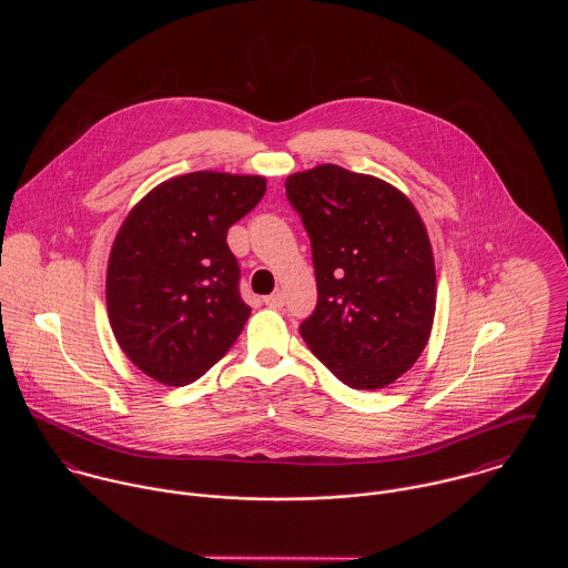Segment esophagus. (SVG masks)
<instances>
[{
  "label": "esophagus",
  "mask_w": 568,
  "mask_h": 568,
  "mask_svg": "<svg viewBox=\"0 0 568 568\" xmlns=\"http://www.w3.org/2000/svg\"><path fill=\"white\" fill-rule=\"evenodd\" d=\"M264 304H266L268 308H282V306H284V293H282V291H275L273 295L264 297Z\"/></svg>",
  "instance_id": "esophagus-1"
}]
</instances>
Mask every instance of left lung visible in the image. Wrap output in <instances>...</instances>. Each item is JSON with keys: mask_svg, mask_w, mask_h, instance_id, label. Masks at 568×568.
I'll list each match as a JSON object with an SVG mask.
<instances>
[{"mask_svg": "<svg viewBox=\"0 0 568 568\" xmlns=\"http://www.w3.org/2000/svg\"><path fill=\"white\" fill-rule=\"evenodd\" d=\"M311 236L317 308L300 325L313 354L352 389H383L419 358L435 317V260L405 194L324 163L286 179Z\"/></svg>", "mask_w": 568, "mask_h": 568, "instance_id": "1", "label": "left lung"}]
</instances>
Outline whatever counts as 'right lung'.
Instances as JSON below:
<instances>
[{
	"label": "right lung",
	"instance_id": "add662e5",
	"mask_svg": "<svg viewBox=\"0 0 568 568\" xmlns=\"http://www.w3.org/2000/svg\"><path fill=\"white\" fill-rule=\"evenodd\" d=\"M264 192V176L190 172L153 187L122 223L106 266L109 322L158 383H194L243 332L251 308L227 232Z\"/></svg>",
	"mask_w": 568,
	"mask_h": 568
}]
</instances>
